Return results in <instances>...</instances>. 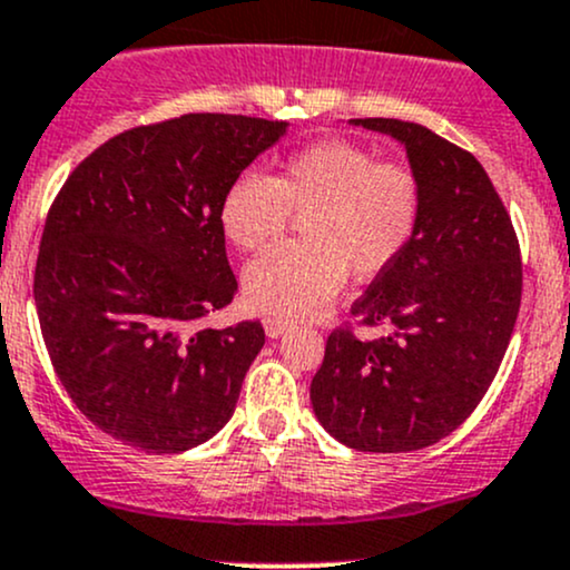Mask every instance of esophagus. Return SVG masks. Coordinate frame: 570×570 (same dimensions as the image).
I'll use <instances>...</instances> for the list:
<instances>
[{
	"label": "esophagus",
	"mask_w": 570,
	"mask_h": 570,
	"mask_svg": "<svg viewBox=\"0 0 570 570\" xmlns=\"http://www.w3.org/2000/svg\"><path fill=\"white\" fill-rule=\"evenodd\" d=\"M265 333H267V337H278V335H284V330L289 327V324L284 322V318H275V316H267L265 322Z\"/></svg>",
	"instance_id": "esophagus-1"
}]
</instances>
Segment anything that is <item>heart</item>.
Returning <instances> with one entry per match:
<instances>
[{
    "instance_id": "b5f03b06",
    "label": "heart",
    "mask_w": 570,
    "mask_h": 570,
    "mask_svg": "<svg viewBox=\"0 0 570 570\" xmlns=\"http://www.w3.org/2000/svg\"><path fill=\"white\" fill-rule=\"evenodd\" d=\"M416 173L348 140H322L289 156L278 178L237 175L224 194L222 227L240 252H262L303 218L305 243L267 252L243 273L254 311L305 318L327 308L346 273L371 281L409 252L422 224Z\"/></svg>"
}]
</instances>
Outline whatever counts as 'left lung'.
Returning <instances> with one entry per match:
<instances>
[{"label": "left lung", "mask_w": 570, "mask_h": 570, "mask_svg": "<svg viewBox=\"0 0 570 570\" xmlns=\"http://www.w3.org/2000/svg\"><path fill=\"white\" fill-rule=\"evenodd\" d=\"M395 137L424 191L422 224L352 305L392 333L327 337L311 381L322 428L356 452H414L460 428L490 390L522 299L517 233L476 156L397 118H352Z\"/></svg>", "instance_id": "obj_1"}]
</instances>
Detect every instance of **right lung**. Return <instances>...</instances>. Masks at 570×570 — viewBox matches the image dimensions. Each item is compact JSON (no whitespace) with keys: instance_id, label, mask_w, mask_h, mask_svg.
Here are the masks:
<instances>
[{"instance_id":"add662e5","label":"right lung","mask_w":570,"mask_h":570,"mask_svg":"<svg viewBox=\"0 0 570 570\" xmlns=\"http://www.w3.org/2000/svg\"><path fill=\"white\" fill-rule=\"evenodd\" d=\"M286 121L189 112L110 137L48 210L35 305L53 371L116 441L178 454L235 414L259 322L194 330L233 303L222 203Z\"/></svg>"}]
</instances>
